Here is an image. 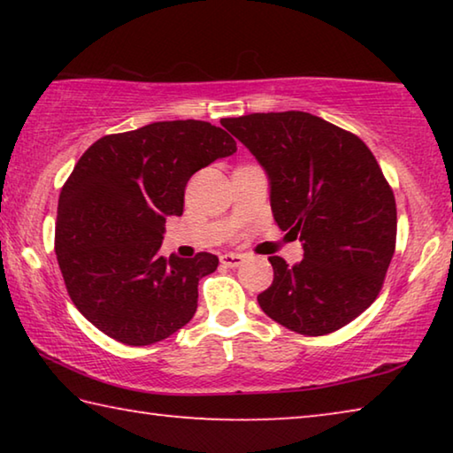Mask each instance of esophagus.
Returning <instances> with one entry per match:
<instances>
[{"mask_svg":"<svg viewBox=\"0 0 453 453\" xmlns=\"http://www.w3.org/2000/svg\"><path fill=\"white\" fill-rule=\"evenodd\" d=\"M219 262L224 264V265H227V267H237V265H242L245 262V256L232 254V251H229V254H221L219 256Z\"/></svg>","mask_w":453,"mask_h":453,"instance_id":"1","label":"esophagus"}]
</instances>
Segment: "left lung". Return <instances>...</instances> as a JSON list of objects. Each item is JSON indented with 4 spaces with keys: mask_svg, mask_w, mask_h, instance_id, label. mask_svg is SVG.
<instances>
[{
    "mask_svg": "<svg viewBox=\"0 0 453 453\" xmlns=\"http://www.w3.org/2000/svg\"><path fill=\"white\" fill-rule=\"evenodd\" d=\"M270 180L275 224L303 242V259L272 256L273 283L257 296L273 321L303 335L348 326L378 297L397 234L395 197L357 135L305 111L221 121Z\"/></svg>",
    "mask_w": 453,
    "mask_h": 453,
    "instance_id": "1",
    "label": "left lung"
}]
</instances>
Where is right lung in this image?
I'll return each instance as SVG.
<instances>
[{
	"instance_id": "right-lung-1",
	"label": "right lung",
	"mask_w": 453,
	"mask_h": 453,
	"mask_svg": "<svg viewBox=\"0 0 453 453\" xmlns=\"http://www.w3.org/2000/svg\"><path fill=\"white\" fill-rule=\"evenodd\" d=\"M235 140L197 119L104 135L75 164L58 203L56 254L67 294L99 332L150 346L197 310V283L218 256L159 254L165 218L181 216L191 175L235 153Z\"/></svg>"
}]
</instances>
